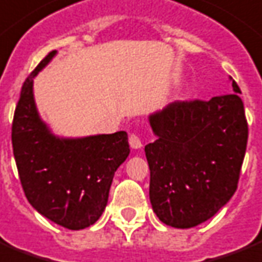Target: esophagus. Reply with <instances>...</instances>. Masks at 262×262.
Listing matches in <instances>:
<instances>
[{
  "mask_svg": "<svg viewBox=\"0 0 262 262\" xmlns=\"http://www.w3.org/2000/svg\"><path fill=\"white\" fill-rule=\"evenodd\" d=\"M129 144H130V147L133 149H139L143 147L141 139H140L139 136H136V135H132L130 137H129Z\"/></svg>",
  "mask_w": 262,
  "mask_h": 262,
  "instance_id": "1",
  "label": "esophagus"
}]
</instances>
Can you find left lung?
<instances>
[{"instance_id":"8db88e82","label":"left lung","mask_w":262,"mask_h":262,"mask_svg":"<svg viewBox=\"0 0 262 262\" xmlns=\"http://www.w3.org/2000/svg\"><path fill=\"white\" fill-rule=\"evenodd\" d=\"M229 79L232 95L176 101L148 117L157 136L144 148L149 201L166 225L202 224L236 191L249 129L241 89Z\"/></svg>"}]
</instances>
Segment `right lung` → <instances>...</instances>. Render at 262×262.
<instances>
[{
    "label": "right lung",
    "mask_w": 262,
    "mask_h": 262,
    "mask_svg": "<svg viewBox=\"0 0 262 262\" xmlns=\"http://www.w3.org/2000/svg\"><path fill=\"white\" fill-rule=\"evenodd\" d=\"M52 51L26 79L12 123V147L30 205L57 225L83 229L103 214L115 171L130 152L126 132L59 137L38 114L34 78L56 56Z\"/></svg>",
    "instance_id": "add662e5"
}]
</instances>
